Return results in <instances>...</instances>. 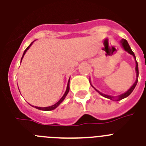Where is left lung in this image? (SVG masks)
Wrapping results in <instances>:
<instances>
[{
  "label": "left lung",
  "instance_id": "8db88e82",
  "mask_svg": "<svg viewBox=\"0 0 146 146\" xmlns=\"http://www.w3.org/2000/svg\"><path fill=\"white\" fill-rule=\"evenodd\" d=\"M121 45H122V47H123V49H124V50H126V52H128L129 53L133 55L134 57H135V60H136V58H135V53H134V52H132V50H131V47H129V44H128V42H127V41H126V39H124V38H123V39H121ZM135 69H136V72H137V79H136V81H135V82L133 84V86H132L131 88H130V89H129V90L128 91H126V93H124V94H121V95H120V96H118V99H117V101H119V100H121V99H124V98H126V97H127V96H129L130 94H131V93L132 92L134 89H135V86H136L137 83V81H138V75H139L138 64H137V60H136V67H135ZM94 89H95V90H96V91H97V92H99V94H101V95H102V96H104V97L108 98V99H111V100H113V98H114V97H113V96H108V95H105V94H102V93H100V92H99V91H98L96 88H94Z\"/></svg>",
  "mask_w": 146,
  "mask_h": 146
}]
</instances>
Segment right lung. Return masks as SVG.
I'll return each instance as SVG.
<instances>
[{
    "label": "right lung",
    "instance_id": "add662e5",
    "mask_svg": "<svg viewBox=\"0 0 146 146\" xmlns=\"http://www.w3.org/2000/svg\"><path fill=\"white\" fill-rule=\"evenodd\" d=\"M32 43H33V42H32ZM32 43L31 44H30L29 46H28V47H27V48H26V50H25V52H24V53H23V57H22V59H23V56H24V55H25V52H26V51H27V50H28V49H29V47H31V46ZM22 59H21V60H22ZM69 82H68V85H67V88H66V91L65 94H64V96H63V97H62L61 99H60V100H59V101L57 103H55V104H53V105H52V106L47 107V108H39V107H35V108H36V109L41 110H46V111H49V110H52L55 109V108H57V107L58 106L59 104H60V103L64 101V99H65V97H66V96L67 94H68V93H69Z\"/></svg>",
    "mask_w": 146,
    "mask_h": 146
}]
</instances>
